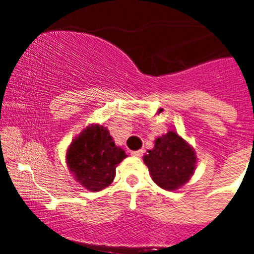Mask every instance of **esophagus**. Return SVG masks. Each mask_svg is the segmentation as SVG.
<instances>
[{
  "label": "esophagus",
  "mask_w": 254,
  "mask_h": 254,
  "mask_svg": "<svg viewBox=\"0 0 254 254\" xmlns=\"http://www.w3.org/2000/svg\"><path fill=\"white\" fill-rule=\"evenodd\" d=\"M130 155L135 156V157H141L143 155V151L142 150H137V151H130Z\"/></svg>",
  "instance_id": "obj_1"
}]
</instances>
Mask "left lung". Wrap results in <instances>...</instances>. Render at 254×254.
Here are the masks:
<instances>
[{"mask_svg": "<svg viewBox=\"0 0 254 254\" xmlns=\"http://www.w3.org/2000/svg\"><path fill=\"white\" fill-rule=\"evenodd\" d=\"M195 161L190 146L173 131L158 137L155 147L143 156L153 182L167 190H175L190 178Z\"/></svg>", "mask_w": 254, "mask_h": 254, "instance_id": "1", "label": "left lung"}]
</instances>
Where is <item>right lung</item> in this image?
Masks as SVG:
<instances>
[{"label": "right lung", "instance_id": "1", "mask_svg": "<svg viewBox=\"0 0 254 254\" xmlns=\"http://www.w3.org/2000/svg\"><path fill=\"white\" fill-rule=\"evenodd\" d=\"M127 157L115 146L107 127L92 125L75 140L67 150V166L82 187L99 191L115 177V168Z\"/></svg>", "mask_w": 254, "mask_h": 254}]
</instances>
